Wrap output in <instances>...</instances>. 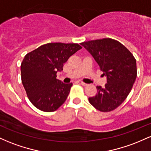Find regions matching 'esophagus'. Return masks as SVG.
I'll list each match as a JSON object with an SVG mask.
<instances>
[{"label":"esophagus","instance_id":"34e87169","mask_svg":"<svg viewBox=\"0 0 151 151\" xmlns=\"http://www.w3.org/2000/svg\"><path fill=\"white\" fill-rule=\"evenodd\" d=\"M77 83L78 84H81V85H82V86H87V84H86V83L83 82V81H77Z\"/></svg>","mask_w":151,"mask_h":151}]
</instances>
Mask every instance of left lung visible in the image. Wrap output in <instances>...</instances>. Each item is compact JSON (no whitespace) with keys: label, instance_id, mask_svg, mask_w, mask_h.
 Returning <instances> with one entry per match:
<instances>
[{"label":"left lung","instance_id":"obj_1","mask_svg":"<svg viewBox=\"0 0 151 151\" xmlns=\"http://www.w3.org/2000/svg\"><path fill=\"white\" fill-rule=\"evenodd\" d=\"M81 45L92 55L106 77L105 86H96L97 93L89 98V103L100 111L114 110L124 101L136 81V59L125 46L111 38L87 41Z\"/></svg>","mask_w":151,"mask_h":151}]
</instances>
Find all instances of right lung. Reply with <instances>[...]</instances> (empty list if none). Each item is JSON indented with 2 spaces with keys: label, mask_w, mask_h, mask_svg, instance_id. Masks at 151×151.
I'll return each instance as SVG.
<instances>
[{
  "label": "right lung",
  "mask_w": 151,
  "mask_h": 151,
  "mask_svg": "<svg viewBox=\"0 0 151 151\" xmlns=\"http://www.w3.org/2000/svg\"><path fill=\"white\" fill-rule=\"evenodd\" d=\"M81 49L75 43H47L27 53L21 63V79L27 96L36 108L55 111L65 103L72 83L57 79V72L70 56Z\"/></svg>",
  "instance_id": "add662e5"
}]
</instances>
